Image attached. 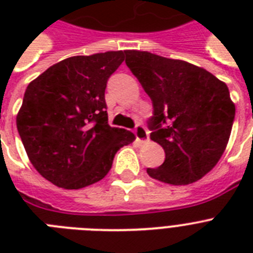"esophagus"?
<instances>
[{"label": "esophagus", "instance_id": "obj_1", "mask_svg": "<svg viewBox=\"0 0 253 253\" xmlns=\"http://www.w3.org/2000/svg\"><path fill=\"white\" fill-rule=\"evenodd\" d=\"M135 136H136V139H138L140 143H146L150 140L148 131H147L146 127L142 126V125H136V127H135Z\"/></svg>", "mask_w": 253, "mask_h": 253}]
</instances>
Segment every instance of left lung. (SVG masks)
<instances>
[{
	"label": "left lung",
	"mask_w": 253,
	"mask_h": 253,
	"mask_svg": "<svg viewBox=\"0 0 253 253\" xmlns=\"http://www.w3.org/2000/svg\"><path fill=\"white\" fill-rule=\"evenodd\" d=\"M125 53L152 101L151 139L166 152L162 166L147 173L170 185L196 182L216 166L230 139L235 105L227 85L188 61L136 49Z\"/></svg>",
	"instance_id": "obj_1"
}]
</instances>
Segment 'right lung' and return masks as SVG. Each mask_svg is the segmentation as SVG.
<instances>
[{"label":"right lung","mask_w":253,"mask_h":253,"mask_svg":"<svg viewBox=\"0 0 253 253\" xmlns=\"http://www.w3.org/2000/svg\"><path fill=\"white\" fill-rule=\"evenodd\" d=\"M125 51L59 61L31 81L17 115L30 162L59 188L81 189L106 176L135 135L107 123L105 89Z\"/></svg>","instance_id":"right-lung-1"}]
</instances>
